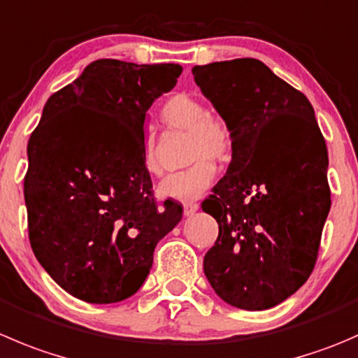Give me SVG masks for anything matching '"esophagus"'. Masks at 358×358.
<instances>
[{"instance_id":"esophagus-1","label":"esophagus","mask_w":358,"mask_h":358,"mask_svg":"<svg viewBox=\"0 0 358 358\" xmlns=\"http://www.w3.org/2000/svg\"><path fill=\"white\" fill-rule=\"evenodd\" d=\"M197 210H199V204H197V203H187L185 206H183V215H185V217H190V215L196 213Z\"/></svg>"}]
</instances>
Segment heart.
<instances>
[{
  "instance_id": "heart-1",
  "label": "heart",
  "mask_w": 358,
  "mask_h": 358,
  "mask_svg": "<svg viewBox=\"0 0 358 358\" xmlns=\"http://www.w3.org/2000/svg\"><path fill=\"white\" fill-rule=\"evenodd\" d=\"M161 119L169 131L189 133L187 161L192 164L164 176L157 190L162 197L190 203L203 196L213 182L217 169L211 159L220 164L231 161L234 152V131L224 117L210 113L201 99L185 92H176L166 99L161 108ZM141 162L145 171L150 175L161 173L157 136L154 133L143 136Z\"/></svg>"
}]
</instances>
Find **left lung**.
Wrapping results in <instances>:
<instances>
[{
    "instance_id": "1",
    "label": "left lung",
    "mask_w": 358,
    "mask_h": 358,
    "mask_svg": "<svg viewBox=\"0 0 358 358\" xmlns=\"http://www.w3.org/2000/svg\"><path fill=\"white\" fill-rule=\"evenodd\" d=\"M192 75L234 131L227 173L201 203L218 222L204 275L231 306L267 310L317 264L331 210L325 140L306 96L259 59L194 66Z\"/></svg>"
}]
</instances>
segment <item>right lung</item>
<instances>
[{"mask_svg": "<svg viewBox=\"0 0 358 358\" xmlns=\"http://www.w3.org/2000/svg\"><path fill=\"white\" fill-rule=\"evenodd\" d=\"M180 64L98 59L48 98L27 141L24 199L38 262L92 304L133 296L157 243L182 220L157 203L141 162L145 113L182 75Z\"/></svg>", "mask_w": 358, "mask_h": 358, "instance_id": "1", "label": "right lung"}]
</instances>
